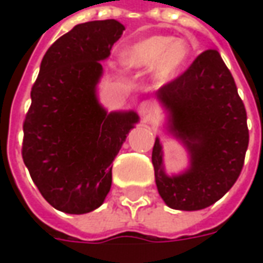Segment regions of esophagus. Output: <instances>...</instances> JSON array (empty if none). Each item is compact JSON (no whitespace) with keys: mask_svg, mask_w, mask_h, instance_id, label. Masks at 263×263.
I'll list each match as a JSON object with an SVG mask.
<instances>
[{"mask_svg":"<svg viewBox=\"0 0 263 263\" xmlns=\"http://www.w3.org/2000/svg\"><path fill=\"white\" fill-rule=\"evenodd\" d=\"M139 114L142 115V117H151V114L154 112V104L151 103V101H142V103L139 104Z\"/></svg>","mask_w":263,"mask_h":263,"instance_id":"obj_1","label":"esophagus"}]
</instances>
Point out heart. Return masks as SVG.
I'll use <instances>...</instances> for the list:
<instances>
[{"label": "heart", "instance_id": "heart-1", "mask_svg": "<svg viewBox=\"0 0 263 263\" xmlns=\"http://www.w3.org/2000/svg\"><path fill=\"white\" fill-rule=\"evenodd\" d=\"M190 52V45L184 39L155 35L128 46L121 60L131 70L143 71L154 67L155 80L162 84L172 80L186 66Z\"/></svg>", "mask_w": 263, "mask_h": 263}]
</instances>
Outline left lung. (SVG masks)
I'll return each mask as SVG.
<instances>
[{"mask_svg": "<svg viewBox=\"0 0 263 263\" xmlns=\"http://www.w3.org/2000/svg\"><path fill=\"white\" fill-rule=\"evenodd\" d=\"M156 98L169 114L167 131L190 155L187 171L169 176L156 138L152 163L158 192L171 209H205L237 182L248 149L247 111L234 77L220 53L210 49L159 88Z\"/></svg>", "mask_w": 263, "mask_h": 263, "instance_id": "1", "label": "left lung"}]
</instances>
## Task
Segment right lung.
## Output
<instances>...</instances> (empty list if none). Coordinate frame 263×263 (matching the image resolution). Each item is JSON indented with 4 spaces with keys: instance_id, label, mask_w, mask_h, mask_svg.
I'll return each mask as SVG.
<instances>
[{
    "instance_id": "1",
    "label": "right lung",
    "mask_w": 263,
    "mask_h": 263,
    "mask_svg": "<svg viewBox=\"0 0 263 263\" xmlns=\"http://www.w3.org/2000/svg\"><path fill=\"white\" fill-rule=\"evenodd\" d=\"M125 31L115 20L76 25L48 49L24 121L22 158L43 198L67 214L98 209L112 160L139 117L107 112L97 98L101 60Z\"/></svg>"
}]
</instances>
